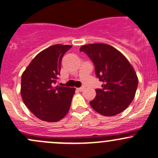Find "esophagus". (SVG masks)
Masks as SVG:
<instances>
[{
  "mask_svg": "<svg viewBox=\"0 0 158 158\" xmlns=\"http://www.w3.org/2000/svg\"><path fill=\"white\" fill-rule=\"evenodd\" d=\"M77 90L79 91V92H82V91L84 90V87H80V88H78Z\"/></svg>",
  "mask_w": 158,
  "mask_h": 158,
  "instance_id": "34e87169",
  "label": "esophagus"
}]
</instances>
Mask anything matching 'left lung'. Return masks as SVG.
<instances>
[{"instance_id": "left-lung-1", "label": "left lung", "mask_w": 158, "mask_h": 158, "mask_svg": "<svg viewBox=\"0 0 158 158\" xmlns=\"http://www.w3.org/2000/svg\"><path fill=\"white\" fill-rule=\"evenodd\" d=\"M95 66V75L103 82L90 102L92 108L105 116H113L128 108L135 95L138 79L126 57L118 49L105 44L81 47Z\"/></svg>"}]
</instances>
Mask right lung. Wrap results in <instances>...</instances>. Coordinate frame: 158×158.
<instances>
[{"instance_id": "1", "label": "right lung", "mask_w": 158, "mask_h": 158, "mask_svg": "<svg viewBox=\"0 0 158 158\" xmlns=\"http://www.w3.org/2000/svg\"><path fill=\"white\" fill-rule=\"evenodd\" d=\"M70 45L51 46L38 53L22 74V99L36 117L56 122L69 111L75 88L56 86L63 55Z\"/></svg>"}]
</instances>
